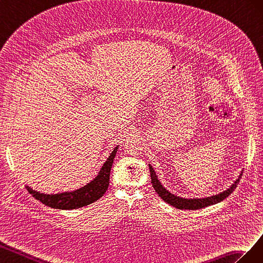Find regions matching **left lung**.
I'll list each match as a JSON object with an SVG mask.
<instances>
[{"label":"left lung","mask_w":263,"mask_h":263,"mask_svg":"<svg viewBox=\"0 0 263 263\" xmlns=\"http://www.w3.org/2000/svg\"><path fill=\"white\" fill-rule=\"evenodd\" d=\"M149 174H151V182H152V186L153 189L155 190V192L157 193V195L164 200L166 201L167 204L172 205L175 208L178 209H190V211H196V209H200V208H205L208 206H212L214 204H217V202H220L221 200H223L224 198H227L229 195L235 191V189L237 187V185L239 184L240 177L235 182V184H232L229 190L224 191L221 194L215 195V196L212 197H207V198H201V199H185V198H179L177 196H174L173 194H171L170 192H167L164 187L161 185V183L157 179L155 172L152 168V166H149Z\"/></svg>","instance_id":"obj_1"}]
</instances>
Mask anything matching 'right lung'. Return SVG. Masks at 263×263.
I'll use <instances>...</instances> for the list:
<instances>
[{"instance_id":"right-lung-1","label":"right lung","mask_w":263,"mask_h":263,"mask_svg":"<svg viewBox=\"0 0 263 263\" xmlns=\"http://www.w3.org/2000/svg\"><path fill=\"white\" fill-rule=\"evenodd\" d=\"M118 146L112 151L110 156L106 163L103 164L99 174L93 181L89 184L85 185L81 189L70 192V193H63V194H55V195H46L41 194L39 192H35L32 189L26 186V190L29 194L33 195V197L37 200H40L43 204H45L51 208H58V209H74L87 206L91 202L99 199L103 196L109 187V179H110V171L112 163H114L115 156L117 153Z\"/></svg>"}]
</instances>
